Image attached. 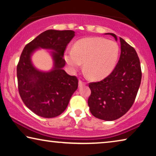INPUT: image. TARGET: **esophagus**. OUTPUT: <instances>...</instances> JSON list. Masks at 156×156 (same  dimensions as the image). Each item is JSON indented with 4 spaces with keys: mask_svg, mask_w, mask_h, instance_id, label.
Returning a JSON list of instances; mask_svg holds the SVG:
<instances>
[{
    "mask_svg": "<svg viewBox=\"0 0 156 156\" xmlns=\"http://www.w3.org/2000/svg\"><path fill=\"white\" fill-rule=\"evenodd\" d=\"M85 83H83L82 80H79L78 81V87H83V85H85Z\"/></svg>",
    "mask_w": 156,
    "mask_h": 156,
    "instance_id": "obj_1",
    "label": "esophagus"
}]
</instances>
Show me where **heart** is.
I'll use <instances>...</instances> for the list:
<instances>
[{"mask_svg":"<svg viewBox=\"0 0 156 156\" xmlns=\"http://www.w3.org/2000/svg\"><path fill=\"white\" fill-rule=\"evenodd\" d=\"M119 47L105 38L86 37L76 41L73 51L65 53V60L71 72L78 71L84 62L87 75L94 80H101L112 73L117 62Z\"/></svg>","mask_w":156,"mask_h":156,"instance_id":"obj_1","label":"heart"}]
</instances>
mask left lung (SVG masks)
I'll list each match as a JSON object with an SVG mask.
<instances>
[{"mask_svg":"<svg viewBox=\"0 0 156 156\" xmlns=\"http://www.w3.org/2000/svg\"><path fill=\"white\" fill-rule=\"evenodd\" d=\"M112 35L116 41L117 37ZM121 55L115 69L100 82L89 85L91 95L88 105L93 116L114 121L126 113L134 103L142 79L140 62L134 48L119 37Z\"/></svg>","mask_w":156,"mask_h":156,"instance_id":"obj_1","label":"left lung"}]
</instances>
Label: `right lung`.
I'll list each match as a JSON object with an SVG mask.
<instances>
[{
	"mask_svg": "<svg viewBox=\"0 0 156 156\" xmlns=\"http://www.w3.org/2000/svg\"><path fill=\"white\" fill-rule=\"evenodd\" d=\"M74 36L73 30H48L22 51L16 69L19 92L24 104L39 117L53 118L61 115L78 89L77 78L63 69L64 52ZM41 48L51 51L54 65L50 71L39 70L31 62L33 53Z\"/></svg>",
	"mask_w": 156,
	"mask_h": 156,
	"instance_id": "obj_1",
	"label": "right lung"
}]
</instances>
